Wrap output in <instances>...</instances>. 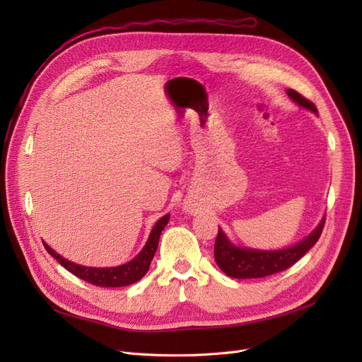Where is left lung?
Here are the masks:
<instances>
[{
	"label": "left lung",
	"instance_id": "obj_1",
	"mask_svg": "<svg viewBox=\"0 0 362 362\" xmlns=\"http://www.w3.org/2000/svg\"><path fill=\"white\" fill-rule=\"evenodd\" d=\"M288 97L302 108H307L318 116L315 105L303 98L300 93L293 89L286 90ZM326 216H322L315 229L300 242L288 246V248L276 251H264L236 246L226 233L218 227V235L214 243V258L220 270L233 279H258L272 276L279 272L289 269L298 259L305 255L320 239V235L325 227Z\"/></svg>",
	"mask_w": 362,
	"mask_h": 362
}]
</instances>
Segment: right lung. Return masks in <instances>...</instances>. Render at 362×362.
I'll list each match as a JSON object with an SVG mask.
<instances>
[{"instance_id":"right-lung-1","label":"right lung","mask_w":362,"mask_h":362,"mask_svg":"<svg viewBox=\"0 0 362 362\" xmlns=\"http://www.w3.org/2000/svg\"><path fill=\"white\" fill-rule=\"evenodd\" d=\"M168 220H170V214H165L164 217H161L156 223V226L152 227L149 238L142 251L129 262L116 265V267H85V265L76 264L73 261L66 259L60 254H57L45 242H44V246L51 257H54L66 270H69L74 276H78L79 279L101 288H122V286H127V284L139 281L146 274V272L149 270V264L156 255L161 232L167 226Z\"/></svg>"}]
</instances>
